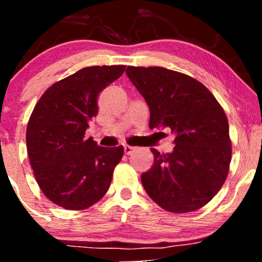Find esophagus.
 Masks as SVG:
<instances>
[{
    "mask_svg": "<svg viewBox=\"0 0 262 262\" xmlns=\"http://www.w3.org/2000/svg\"><path fill=\"white\" fill-rule=\"evenodd\" d=\"M133 151H134V148H133V146L124 145V152H125V154H127V155H130L132 152H133Z\"/></svg>",
    "mask_w": 262,
    "mask_h": 262,
    "instance_id": "obj_1",
    "label": "esophagus"
}]
</instances>
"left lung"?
Masks as SVG:
<instances>
[{"instance_id": "1", "label": "left lung", "mask_w": 262, "mask_h": 262, "mask_svg": "<svg viewBox=\"0 0 262 262\" xmlns=\"http://www.w3.org/2000/svg\"><path fill=\"white\" fill-rule=\"evenodd\" d=\"M128 79L150 111V129L170 128L172 152L151 149L154 164L141 173L148 196L173 213L200 209L217 194L231 159L223 108L200 81L160 66H128Z\"/></svg>"}]
</instances>
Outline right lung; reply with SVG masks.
Wrapping results in <instances>:
<instances>
[{"label":"right lung","mask_w":262,"mask_h":262,"mask_svg":"<svg viewBox=\"0 0 262 262\" xmlns=\"http://www.w3.org/2000/svg\"><path fill=\"white\" fill-rule=\"evenodd\" d=\"M124 65L90 66L50 86L27 127V150L43 193L65 209H86L106 194L123 146L104 148L86 139L98 112L97 96Z\"/></svg>","instance_id":"obj_1"}]
</instances>
